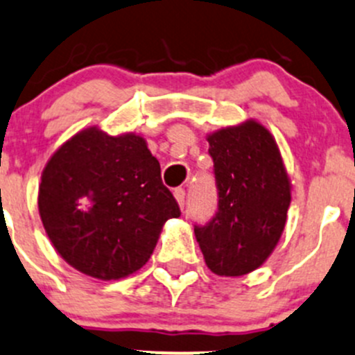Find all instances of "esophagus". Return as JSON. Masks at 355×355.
<instances>
[{
    "label": "esophagus",
    "mask_w": 355,
    "mask_h": 355,
    "mask_svg": "<svg viewBox=\"0 0 355 355\" xmlns=\"http://www.w3.org/2000/svg\"><path fill=\"white\" fill-rule=\"evenodd\" d=\"M173 196H175V199H177L178 206L184 209V206H185V190L184 189H175Z\"/></svg>",
    "instance_id": "1"
}]
</instances>
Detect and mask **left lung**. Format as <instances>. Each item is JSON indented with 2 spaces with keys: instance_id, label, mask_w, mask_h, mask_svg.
<instances>
[{
  "instance_id": "obj_1",
  "label": "left lung",
  "mask_w": 355,
  "mask_h": 355,
  "mask_svg": "<svg viewBox=\"0 0 355 355\" xmlns=\"http://www.w3.org/2000/svg\"><path fill=\"white\" fill-rule=\"evenodd\" d=\"M206 139L219 202L212 221L193 233L211 272L240 277L262 266L277 246L293 185L274 136L260 122L248 119Z\"/></svg>"
}]
</instances>
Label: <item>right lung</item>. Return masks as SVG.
I'll return each instance as SVG.
<instances>
[{
  "label": "right lung",
  "mask_w": 355,
  "mask_h": 355,
  "mask_svg": "<svg viewBox=\"0 0 355 355\" xmlns=\"http://www.w3.org/2000/svg\"><path fill=\"white\" fill-rule=\"evenodd\" d=\"M39 214L55 252L100 281L139 270L163 225L180 216L141 134L92 125L55 149L42 171Z\"/></svg>",
  "instance_id": "add662e5"
}]
</instances>
